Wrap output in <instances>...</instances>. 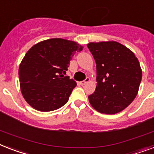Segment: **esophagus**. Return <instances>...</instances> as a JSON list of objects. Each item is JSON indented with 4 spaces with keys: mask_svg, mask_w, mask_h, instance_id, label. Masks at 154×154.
<instances>
[{
    "mask_svg": "<svg viewBox=\"0 0 154 154\" xmlns=\"http://www.w3.org/2000/svg\"><path fill=\"white\" fill-rule=\"evenodd\" d=\"M89 81H90L89 77H86V79L85 80V81H81V82H80V85H85L86 83H88Z\"/></svg>",
    "mask_w": 154,
    "mask_h": 154,
    "instance_id": "34e87169",
    "label": "esophagus"
}]
</instances>
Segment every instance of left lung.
I'll return each mask as SVG.
<instances>
[{
  "label": "left lung",
  "mask_w": 154,
  "mask_h": 154,
  "mask_svg": "<svg viewBox=\"0 0 154 154\" xmlns=\"http://www.w3.org/2000/svg\"><path fill=\"white\" fill-rule=\"evenodd\" d=\"M97 63V85L88 96L97 112L114 115L124 110L138 94L142 72L134 54L116 41L87 44Z\"/></svg>",
  "instance_id": "left-lung-1"
}]
</instances>
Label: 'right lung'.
I'll return each instance as SVG.
<instances>
[{"mask_svg": "<svg viewBox=\"0 0 154 154\" xmlns=\"http://www.w3.org/2000/svg\"><path fill=\"white\" fill-rule=\"evenodd\" d=\"M83 47L55 38L41 41L29 49L19 67L21 93L31 107L51 112L65 105L77 83L64 75L76 52Z\"/></svg>", "mask_w": 154, "mask_h": 154, "instance_id": "right-lung-1", "label": "right lung"}]
</instances>
